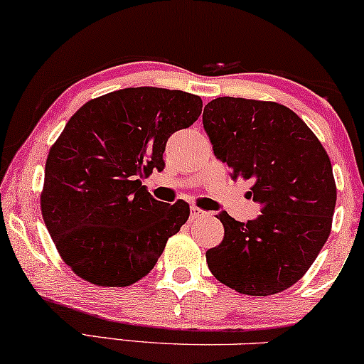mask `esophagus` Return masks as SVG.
Listing matches in <instances>:
<instances>
[{
    "instance_id": "obj_1",
    "label": "esophagus",
    "mask_w": 364,
    "mask_h": 364,
    "mask_svg": "<svg viewBox=\"0 0 364 364\" xmlns=\"http://www.w3.org/2000/svg\"><path fill=\"white\" fill-rule=\"evenodd\" d=\"M203 216H205V210L196 208V205H192V208H191V221H194V219H199Z\"/></svg>"
}]
</instances>
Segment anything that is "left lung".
<instances>
[{"instance_id": "obj_1", "label": "left lung", "mask_w": 364, "mask_h": 364, "mask_svg": "<svg viewBox=\"0 0 364 364\" xmlns=\"http://www.w3.org/2000/svg\"><path fill=\"white\" fill-rule=\"evenodd\" d=\"M203 124L214 155L231 178L253 182L250 197L262 214L248 223L218 214L223 241L208 250L210 273L253 297L284 291L311 268L333 226V165L312 129L287 106L218 97Z\"/></svg>"}]
</instances>
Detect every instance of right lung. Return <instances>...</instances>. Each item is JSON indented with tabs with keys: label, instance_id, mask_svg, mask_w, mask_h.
<instances>
[{
	"label": "right lung",
	"instance_id": "obj_1",
	"mask_svg": "<svg viewBox=\"0 0 364 364\" xmlns=\"http://www.w3.org/2000/svg\"><path fill=\"white\" fill-rule=\"evenodd\" d=\"M200 111L196 94L127 87L87 101L69 119L48 151L40 208L75 275L128 287L155 267L191 209L154 199L141 178L164 170L170 134Z\"/></svg>",
	"mask_w": 364,
	"mask_h": 364
}]
</instances>
